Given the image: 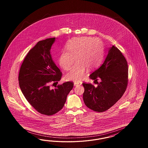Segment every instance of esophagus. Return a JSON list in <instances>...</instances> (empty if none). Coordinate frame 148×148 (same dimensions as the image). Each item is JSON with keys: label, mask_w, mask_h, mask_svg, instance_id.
<instances>
[{"label": "esophagus", "mask_w": 148, "mask_h": 148, "mask_svg": "<svg viewBox=\"0 0 148 148\" xmlns=\"http://www.w3.org/2000/svg\"><path fill=\"white\" fill-rule=\"evenodd\" d=\"M82 84V82H75L74 83V86H80Z\"/></svg>", "instance_id": "obj_1"}]
</instances>
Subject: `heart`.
<instances>
[{
    "mask_svg": "<svg viewBox=\"0 0 148 148\" xmlns=\"http://www.w3.org/2000/svg\"><path fill=\"white\" fill-rule=\"evenodd\" d=\"M58 60L61 67L65 71L72 68L76 59L77 64L66 76L67 80L80 81L85 76L86 70L97 67L101 61L103 50L100 41L91 37H80L72 40L66 46Z\"/></svg>",
    "mask_w": 148,
    "mask_h": 148,
    "instance_id": "b5f03b06",
    "label": "heart"
}]
</instances>
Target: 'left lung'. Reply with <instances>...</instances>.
Wrapping results in <instances>:
<instances>
[{"label":"left lung","instance_id":"obj_1","mask_svg":"<svg viewBox=\"0 0 148 148\" xmlns=\"http://www.w3.org/2000/svg\"><path fill=\"white\" fill-rule=\"evenodd\" d=\"M90 77L100 82L97 87L91 84H82L84 103L92 110L104 112L121 98L127 86L128 66L121 51L114 45L110 48L103 64Z\"/></svg>","mask_w":148,"mask_h":148}]
</instances>
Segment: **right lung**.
<instances>
[{
	"label": "right lung",
	"instance_id": "right-lung-1",
	"mask_svg": "<svg viewBox=\"0 0 148 148\" xmlns=\"http://www.w3.org/2000/svg\"><path fill=\"white\" fill-rule=\"evenodd\" d=\"M55 37L39 41L24 58L19 70L18 81L23 94L37 112L51 116L62 108L74 83L67 81L51 89L62 75L55 64L50 49Z\"/></svg>",
	"mask_w": 148,
	"mask_h": 148
}]
</instances>
